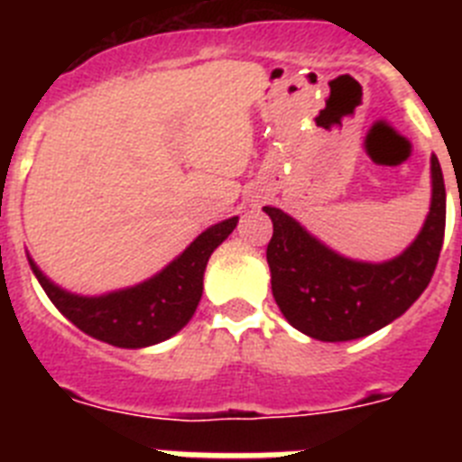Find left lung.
I'll return each instance as SVG.
<instances>
[{
	"label": "left lung",
	"instance_id": "8db88e82",
	"mask_svg": "<svg viewBox=\"0 0 462 462\" xmlns=\"http://www.w3.org/2000/svg\"><path fill=\"white\" fill-rule=\"evenodd\" d=\"M430 173L432 201L421 234L383 263L340 256L287 212L263 208L273 219L266 250L273 296L293 328L314 340L346 342L370 336L410 310L428 287L444 243L447 191L435 154Z\"/></svg>",
	"mask_w": 462,
	"mask_h": 462
}]
</instances>
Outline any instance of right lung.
Listing matches in <instances>:
<instances>
[{"label":"right lung","instance_id":"add662e5","mask_svg":"<svg viewBox=\"0 0 462 462\" xmlns=\"http://www.w3.org/2000/svg\"><path fill=\"white\" fill-rule=\"evenodd\" d=\"M238 217L206 228L162 273L136 287L104 296H76L52 284L30 259L36 280L60 312L83 333L125 349L157 345L185 328L203 293V273L217 245L234 231Z\"/></svg>","mask_w":462,"mask_h":462}]
</instances>
